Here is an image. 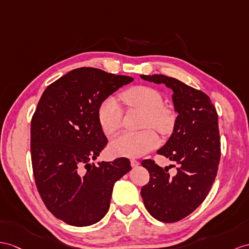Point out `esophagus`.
Returning <instances> with one entry per match:
<instances>
[{"mask_svg": "<svg viewBox=\"0 0 249 249\" xmlns=\"http://www.w3.org/2000/svg\"><path fill=\"white\" fill-rule=\"evenodd\" d=\"M139 165V161L136 160H131V166L132 167H137Z\"/></svg>", "mask_w": 249, "mask_h": 249, "instance_id": "esophagus-1", "label": "esophagus"}]
</instances>
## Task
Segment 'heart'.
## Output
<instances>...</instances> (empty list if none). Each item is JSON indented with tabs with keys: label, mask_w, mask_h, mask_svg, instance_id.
I'll return each instance as SVG.
<instances>
[{
	"label": "heart",
	"mask_w": 249,
	"mask_h": 249,
	"mask_svg": "<svg viewBox=\"0 0 249 249\" xmlns=\"http://www.w3.org/2000/svg\"><path fill=\"white\" fill-rule=\"evenodd\" d=\"M120 99L131 108L145 112L144 125H152L160 132L170 130L173 115L163 107L162 95L154 88L138 86L121 93ZM98 121L106 135H112L123 124V111L115 98L106 99L98 108ZM160 143L159 136L152 129L138 133L124 132L110 143V152L115 156L139 157L155 149Z\"/></svg>",
	"instance_id": "obj_1"
}]
</instances>
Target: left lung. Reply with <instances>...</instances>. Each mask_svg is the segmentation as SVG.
<instances>
[{"label":"left lung","instance_id":"8db88e82","mask_svg":"<svg viewBox=\"0 0 249 249\" xmlns=\"http://www.w3.org/2000/svg\"><path fill=\"white\" fill-rule=\"evenodd\" d=\"M141 78L171 89L174 110L178 114L170 138L157 151L178 163V173L170 177L168 167L162 169L152 160H142L150 180L141 195L156 220L178 222L204 202L215 179L221 157L217 113L207 95L178 79L165 75Z\"/></svg>","mask_w":249,"mask_h":249}]
</instances>
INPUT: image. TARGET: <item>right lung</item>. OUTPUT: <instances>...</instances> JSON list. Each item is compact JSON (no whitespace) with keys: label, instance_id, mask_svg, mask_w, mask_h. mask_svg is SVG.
Returning <instances> with one entry per match:
<instances>
[{"label":"right lung","instance_id":"right-lung-1","mask_svg":"<svg viewBox=\"0 0 249 249\" xmlns=\"http://www.w3.org/2000/svg\"><path fill=\"white\" fill-rule=\"evenodd\" d=\"M132 81L99 69H76L50 84L38 102L30 125L36 186L46 208L66 224L99 222L110 208L114 184L132 169L125 157L89 162L107 143L100 105Z\"/></svg>","mask_w":249,"mask_h":249}]
</instances>
